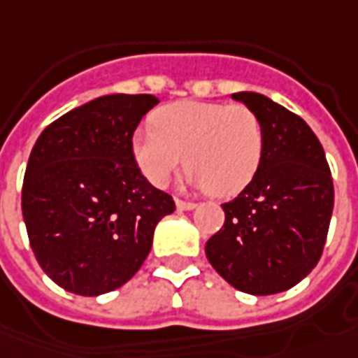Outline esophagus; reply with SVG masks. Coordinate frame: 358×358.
I'll use <instances>...</instances> for the list:
<instances>
[{
    "mask_svg": "<svg viewBox=\"0 0 358 358\" xmlns=\"http://www.w3.org/2000/svg\"><path fill=\"white\" fill-rule=\"evenodd\" d=\"M175 206H177V210H193L196 204L187 203V201H179V199H177V201H175Z\"/></svg>",
    "mask_w": 358,
    "mask_h": 358,
    "instance_id": "esophagus-1",
    "label": "esophagus"
}]
</instances>
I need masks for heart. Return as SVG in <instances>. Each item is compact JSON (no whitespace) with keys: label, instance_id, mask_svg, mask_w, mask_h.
I'll return each mask as SVG.
<instances>
[{"label":"heart","instance_id":"obj_1","mask_svg":"<svg viewBox=\"0 0 358 358\" xmlns=\"http://www.w3.org/2000/svg\"><path fill=\"white\" fill-rule=\"evenodd\" d=\"M154 128H136L130 155L148 183L164 189L183 164L189 183L214 196H231L255 177L263 157V124L245 105L179 101L152 115Z\"/></svg>","mask_w":358,"mask_h":358}]
</instances>
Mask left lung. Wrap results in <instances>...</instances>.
I'll list each match as a JSON object with an SVG mask.
<instances>
[{"instance_id":"8db88e82","label":"left lung","mask_w":358,"mask_h":358,"mask_svg":"<svg viewBox=\"0 0 358 358\" xmlns=\"http://www.w3.org/2000/svg\"><path fill=\"white\" fill-rule=\"evenodd\" d=\"M231 99L255 110L265 144L255 177L206 241L210 265L241 292L267 296L298 285L317 265L334 212L324 148L302 118L261 93Z\"/></svg>"}]
</instances>
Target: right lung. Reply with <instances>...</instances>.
<instances>
[{
  "label": "right lung",
  "mask_w": 358,
  "mask_h": 358,
  "mask_svg": "<svg viewBox=\"0 0 358 358\" xmlns=\"http://www.w3.org/2000/svg\"><path fill=\"white\" fill-rule=\"evenodd\" d=\"M154 95H105L43 130L24 171L23 218L34 257L68 292L99 296L136 275L173 199L150 185L130 138Z\"/></svg>",
  "instance_id": "add662e5"
}]
</instances>
